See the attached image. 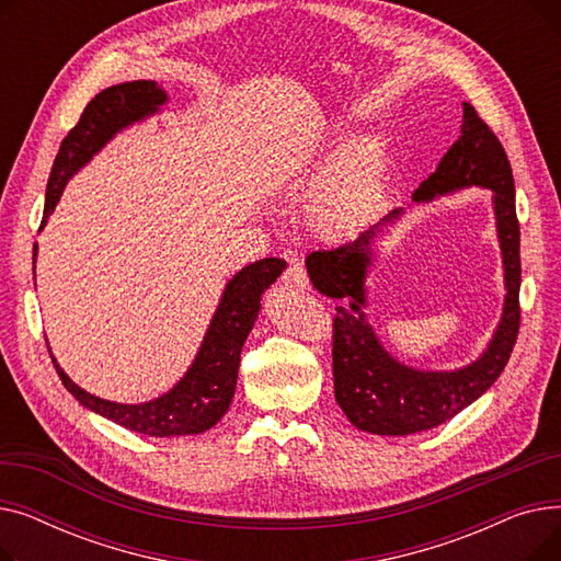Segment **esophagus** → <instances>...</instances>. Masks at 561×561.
<instances>
[{"instance_id":"1","label":"esophagus","mask_w":561,"mask_h":561,"mask_svg":"<svg viewBox=\"0 0 561 561\" xmlns=\"http://www.w3.org/2000/svg\"><path fill=\"white\" fill-rule=\"evenodd\" d=\"M282 282H284L288 288H300V290L309 288L307 271L302 268L300 263H290L288 268H286V273H284V277H282Z\"/></svg>"}]
</instances>
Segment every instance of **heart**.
Segmentation results:
<instances>
[{
    "instance_id": "heart-1",
    "label": "heart",
    "mask_w": 561,
    "mask_h": 561,
    "mask_svg": "<svg viewBox=\"0 0 561 561\" xmlns=\"http://www.w3.org/2000/svg\"><path fill=\"white\" fill-rule=\"evenodd\" d=\"M387 154L375 138L347 147L336 145L311 176L305 197V220L322 239H345L368 218L385 180Z\"/></svg>"
}]
</instances>
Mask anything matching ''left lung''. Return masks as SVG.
Listing matches in <instances>:
<instances>
[{"label":"left lung","instance_id":"left-lung-1","mask_svg":"<svg viewBox=\"0 0 561 561\" xmlns=\"http://www.w3.org/2000/svg\"><path fill=\"white\" fill-rule=\"evenodd\" d=\"M463 186L493 191L507 298L503 320L486 352L461 370L425 373L407 368L379 345L362 311L366 305L364 279L370 263L368 245L377 227L359 233L357 241L307 256V273L313 286L322 296L341 300L332 325L334 396L350 423L364 432L407 436L446 423L476 402L510 362L520 328V227L514 174L503 142L468 102H463L459 140L416 188L414 199L430 202ZM398 214L393 211L379 225Z\"/></svg>","mask_w":561,"mask_h":561}]
</instances>
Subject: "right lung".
<instances>
[{"instance_id":"obj_1","label":"right lung","mask_w":561,"mask_h":561,"mask_svg":"<svg viewBox=\"0 0 561 561\" xmlns=\"http://www.w3.org/2000/svg\"><path fill=\"white\" fill-rule=\"evenodd\" d=\"M165 102V93L154 81H127L106 88L85 104L79 123L68 131L58 154L51 165V174L45 193V216L41 227L47 222V216L61 197L70 176L91 161L100 152L104 142L113 138L115 131L142 121L145 115L157 113ZM36 263V248H34ZM286 268V261L271 256L261 259L236 275L218 305V311L211 320L209 332L197 352V357L184 379L165 396L142 402V404H117L102 398H95L79 389L75 381L61 370L51 357V364L61 377L64 387L95 414L123 425L131 432L145 436H184L211 430L229 409V402L236 391V377H239L241 350L254 325L261 293L268 288ZM49 347V345H47Z\"/></svg>"}]
</instances>
